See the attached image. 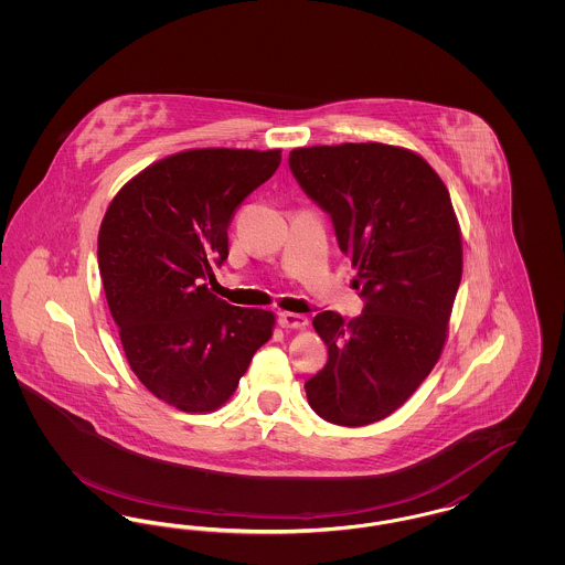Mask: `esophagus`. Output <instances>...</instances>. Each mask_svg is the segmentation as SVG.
<instances>
[{"label": "esophagus", "mask_w": 565, "mask_h": 565, "mask_svg": "<svg viewBox=\"0 0 565 565\" xmlns=\"http://www.w3.org/2000/svg\"><path fill=\"white\" fill-rule=\"evenodd\" d=\"M279 323H281V328H305L309 320L305 318V316H300V313H290V311H281L279 313Z\"/></svg>", "instance_id": "obj_1"}]
</instances>
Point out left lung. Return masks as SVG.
<instances>
[{
    "mask_svg": "<svg viewBox=\"0 0 565 565\" xmlns=\"http://www.w3.org/2000/svg\"><path fill=\"white\" fill-rule=\"evenodd\" d=\"M296 182L334 224L366 300L345 322L313 318L328 362L305 383L337 426H369L401 408L438 362L461 281V233L449 190L419 154L387 143L290 152Z\"/></svg>",
    "mask_w": 565,
    "mask_h": 565,
    "instance_id": "8db88e82",
    "label": "left lung"
}]
</instances>
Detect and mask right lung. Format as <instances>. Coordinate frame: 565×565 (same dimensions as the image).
Listing matches in <instances>:
<instances>
[{"label":"right lung","mask_w":565,"mask_h":565,"mask_svg":"<svg viewBox=\"0 0 565 565\" xmlns=\"http://www.w3.org/2000/svg\"><path fill=\"white\" fill-rule=\"evenodd\" d=\"M281 150L196 148L139 171L111 199L97 258L109 313L137 379L159 401L210 413L239 385L275 316L203 284L228 258V224Z\"/></svg>","instance_id":"add662e5"}]
</instances>
